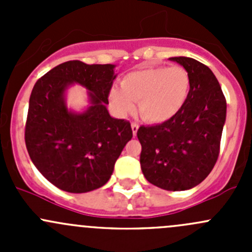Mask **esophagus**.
Instances as JSON below:
<instances>
[{"label": "esophagus", "mask_w": 252, "mask_h": 252, "mask_svg": "<svg viewBox=\"0 0 252 252\" xmlns=\"http://www.w3.org/2000/svg\"><path fill=\"white\" fill-rule=\"evenodd\" d=\"M138 129H139V124L136 122H133L131 123V130H133V135L135 136L136 133H138Z\"/></svg>", "instance_id": "esophagus-1"}]
</instances>
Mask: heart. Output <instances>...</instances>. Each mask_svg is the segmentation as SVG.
<instances>
[{
  "label": "heart",
  "mask_w": 252,
  "mask_h": 252,
  "mask_svg": "<svg viewBox=\"0 0 252 252\" xmlns=\"http://www.w3.org/2000/svg\"><path fill=\"white\" fill-rule=\"evenodd\" d=\"M190 88V75L182 65L142 67L122 78L121 89H112L110 100L119 113L133 111V101H138L145 121L163 123L179 113Z\"/></svg>",
  "instance_id": "heart-1"
}]
</instances>
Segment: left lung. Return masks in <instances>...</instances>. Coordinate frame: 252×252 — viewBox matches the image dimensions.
I'll return each mask as SVG.
<instances>
[{
  "mask_svg": "<svg viewBox=\"0 0 252 252\" xmlns=\"http://www.w3.org/2000/svg\"><path fill=\"white\" fill-rule=\"evenodd\" d=\"M171 60L189 73V97L173 118L156 126H141L136 135L145 178L161 189L182 191L200 184L215 167L227 102L207 65L189 57Z\"/></svg>",
  "mask_w": 252,
  "mask_h": 252,
  "instance_id": "8db88e82",
  "label": "left lung"
}]
</instances>
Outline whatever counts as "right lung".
Wrapping results in <instances>:
<instances>
[{"label": "right lung", "mask_w": 252, "mask_h": 252, "mask_svg": "<svg viewBox=\"0 0 252 252\" xmlns=\"http://www.w3.org/2000/svg\"><path fill=\"white\" fill-rule=\"evenodd\" d=\"M113 64L68 61L35 83L29 100L25 145L39 172L58 189L88 192L108 182L114 163L133 138L130 123L112 118L106 105L116 78ZM78 82L93 106L81 115L66 110L63 93Z\"/></svg>", "instance_id": "right-lung-1"}]
</instances>
